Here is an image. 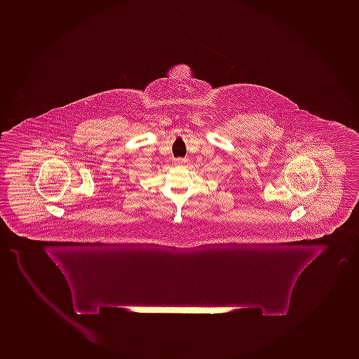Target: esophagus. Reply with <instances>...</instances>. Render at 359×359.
Masks as SVG:
<instances>
[{"label": "esophagus", "instance_id": "esophagus-1", "mask_svg": "<svg viewBox=\"0 0 359 359\" xmlns=\"http://www.w3.org/2000/svg\"><path fill=\"white\" fill-rule=\"evenodd\" d=\"M175 163H182V162H184V158H175Z\"/></svg>", "mask_w": 359, "mask_h": 359}]
</instances>
